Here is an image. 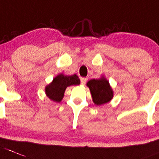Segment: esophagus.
Segmentation results:
<instances>
[{
    "label": "esophagus",
    "instance_id": "1",
    "mask_svg": "<svg viewBox=\"0 0 159 159\" xmlns=\"http://www.w3.org/2000/svg\"><path fill=\"white\" fill-rule=\"evenodd\" d=\"M86 82H87V78H81V84H82V85H84Z\"/></svg>",
    "mask_w": 159,
    "mask_h": 159
}]
</instances>
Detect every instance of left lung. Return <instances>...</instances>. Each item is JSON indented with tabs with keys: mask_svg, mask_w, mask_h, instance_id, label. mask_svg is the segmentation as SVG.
Here are the masks:
<instances>
[{
	"mask_svg": "<svg viewBox=\"0 0 159 159\" xmlns=\"http://www.w3.org/2000/svg\"><path fill=\"white\" fill-rule=\"evenodd\" d=\"M87 86L89 88L93 101L97 106L108 103L112 100L114 92L109 84V81L104 78L99 79H92L87 82Z\"/></svg>",
	"mask_w": 159,
	"mask_h": 159,
	"instance_id": "8db88e82",
	"label": "left lung"
}]
</instances>
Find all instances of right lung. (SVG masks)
<instances>
[{
    "label": "right lung",
    "mask_w": 159,
    "mask_h": 159,
    "mask_svg": "<svg viewBox=\"0 0 159 159\" xmlns=\"http://www.w3.org/2000/svg\"><path fill=\"white\" fill-rule=\"evenodd\" d=\"M80 79L76 75L66 76L60 74L45 87V94L52 101L59 103L63 100L66 89L70 85H78Z\"/></svg>",
    "instance_id": "obj_1"
}]
</instances>
